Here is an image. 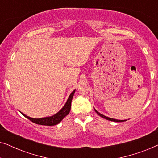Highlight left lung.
<instances>
[{
    "label": "left lung",
    "instance_id": "8db88e82",
    "mask_svg": "<svg viewBox=\"0 0 158 158\" xmlns=\"http://www.w3.org/2000/svg\"><path fill=\"white\" fill-rule=\"evenodd\" d=\"M94 110H95V111H96V113L98 114V115L101 116V117H102L103 118H106V119H107V120H109V121H112V122H125V121H127V120H118V119H115V118H112L107 117V116H106L104 115H103V114H101L99 113V112L97 111L95 109H94Z\"/></svg>",
    "mask_w": 158,
    "mask_h": 158
}]
</instances>
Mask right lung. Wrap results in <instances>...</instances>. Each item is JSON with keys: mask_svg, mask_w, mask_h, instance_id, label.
Instances as JSON below:
<instances>
[{"mask_svg": "<svg viewBox=\"0 0 158 158\" xmlns=\"http://www.w3.org/2000/svg\"><path fill=\"white\" fill-rule=\"evenodd\" d=\"M75 91V90H74L72 93H71L70 96H69L68 101H66L65 104H64V106L62 108V109L58 111L57 114H55V115L52 116H48V117H44L40 118H35L29 117V116L25 115L24 114L21 113V111L20 112L26 118H27L28 119H29L31 122L35 123L36 124L45 125V126H54V125L59 124V123L69 114L71 108V102H72V99L73 96H74Z\"/></svg>", "mask_w": 158, "mask_h": 158, "instance_id": "obj_1", "label": "right lung"}]
</instances>
